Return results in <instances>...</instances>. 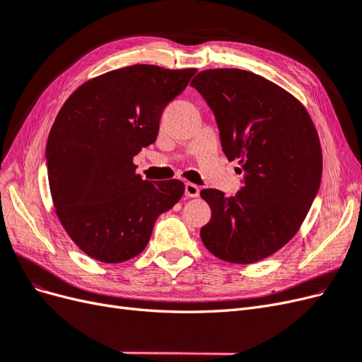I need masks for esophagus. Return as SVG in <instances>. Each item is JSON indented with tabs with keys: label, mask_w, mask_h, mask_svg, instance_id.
<instances>
[{
	"label": "esophagus",
	"mask_w": 362,
	"mask_h": 362,
	"mask_svg": "<svg viewBox=\"0 0 362 362\" xmlns=\"http://www.w3.org/2000/svg\"><path fill=\"white\" fill-rule=\"evenodd\" d=\"M199 192L201 190L196 184H193V182L185 184V196H187V198H198Z\"/></svg>",
	"instance_id": "1"
}]
</instances>
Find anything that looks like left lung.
<instances>
[{
	"mask_svg": "<svg viewBox=\"0 0 362 362\" xmlns=\"http://www.w3.org/2000/svg\"><path fill=\"white\" fill-rule=\"evenodd\" d=\"M190 86L214 113L225 156L245 172L243 187L231 198L201 192L211 208L202 243L237 264L264 259L298 233L319 192L323 161L315 127L293 95L254 72L208 69Z\"/></svg>",
	"mask_w": 362,
	"mask_h": 362,
	"instance_id": "8db88e82",
	"label": "left lung"
}]
</instances>
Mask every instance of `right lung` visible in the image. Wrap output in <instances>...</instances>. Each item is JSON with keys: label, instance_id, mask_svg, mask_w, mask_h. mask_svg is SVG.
Returning <instances> with one entry per match:
<instances>
[{"label": "right lung", "instance_id": "1", "mask_svg": "<svg viewBox=\"0 0 362 362\" xmlns=\"http://www.w3.org/2000/svg\"><path fill=\"white\" fill-rule=\"evenodd\" d=\"M194 74L134 64L86 81L60 108L47 141L48 181L84 254L108 264L134 258L157 217L182 198L180 180H144L133 158L157 140L164 107Z\"/></svg>", "mask_w": 362, "mask_h": 362}]
</instances>
